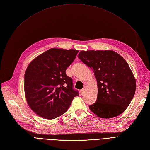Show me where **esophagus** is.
<instances>
[{
  "label": "esophagus",
  "instance_id": "obj_1",
  "mask_svg": "<svg viewBox=\"0 0 150 150\" xmlns=\"http://www.w3.org/2000/svg\"><path fill=\"white\" fill-rule=\"evenodd\" d=\"M84 92H85V90L84 89H82L81 91V93L82 94V95H83V94H84Z\"/></svg>",
  "mask_w": 150,
  "mask_h": 150
}]
</instances>
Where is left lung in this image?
<instances>
[{
  "mask_svg": "<svg viewBox=\"0 0 150 150\" xmlns=\"http://www.w3.org/2000/svg\"><path fill=\"white\" fill-rule=\"evenodd\" d=\"M78 58L94 73L97 81L96 102L89 106L104 119L121 115L129 105L136 90V81L127 62L115 51H81Z\"/></svg>",
  "mask_w": 150,
  "mask_h": 150,
  "instance_id": "obj_1",
  "label": "left lung"
}]
</instances>
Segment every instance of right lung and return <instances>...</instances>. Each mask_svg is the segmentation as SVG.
Returning <instances> with one entry per match:
<instances>
[{
    "label": "right lung",
    "mask_w": 150,
    "mask_h": 150,
    "mask_svg": "<svg viewBox=\"0 0 150 150\" xmlns=\"http://www.w3.org/2000/svg\"><path fill=\"white\" fill-rule=\"evenodd\" d=\"M79 52L53 48L35 57L25 74V94L29 106L39 116L53 119L67 111L79 93L66 70Z\"/></svg>",
    "instance_id": "add662e5"
}]
</instances>
